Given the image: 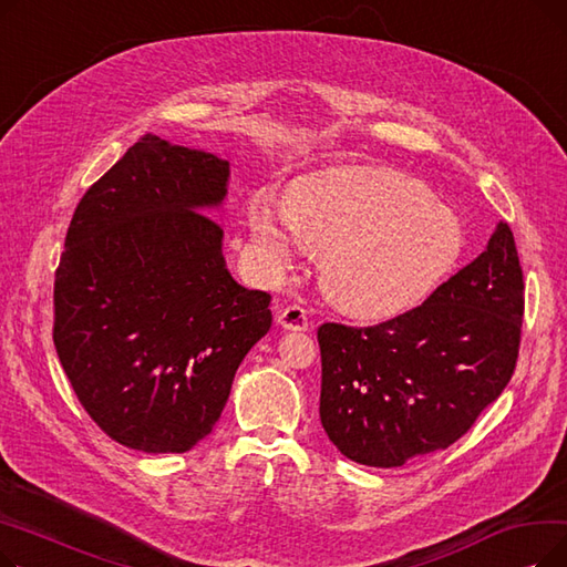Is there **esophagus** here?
I'll list each match as a JSON object with an SVG mask.
<instances>
[{
    "label": "esophagus",
    "mask_w": 567,
    "mask_h": 567,
    "mask_svg": "<svg viewBox=\"0 0 567 567\" xmlns=\"http://www.w3.org/2000/svg\"><path fill=\"white\" fill-rule=\"evenodd\" d=\"M276 319L282 326V329L289 331H308L310 319L308 312L301 306H282L276 310Z\"/></svg>",
    "instance_id": "esophagus-1"
}]
</instances>
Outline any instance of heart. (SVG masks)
<instances>
[{
  "instance_id": "obj_1",
  "label": "heart",
  "mask_w": 567,
  "mask_h": 567,
  "mask_svg": "<svg viewBox=\"0 0 567 567\" xmlns=\"http://www.w3.org/2000/svg\"><path fill=\"white\" fill-rule=\"evenodd\" d=\"M257 250L274 266L306 244L321 250L331 299L361 315H389L430 296L464 252L462 220L430 188L400 172L336 167L303 178L282 206L250 204Z\"/></svg>"
}]
</instances>
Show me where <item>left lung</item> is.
Here are the masks:
<instances>
[{
  "mask_svg": "<svg viewBox=\"0 0 567 567\" xmlns=\"http://www.w3.org/2000/svg\"><path fill=\"white\" fill-rule=\"evenodd\" d=\"M524 274L508 223L427 301L374 326L321 323L319 419L351 462L391 468L449 449L508 385Z\"/></svg>",
  "mask_w": 567,
  "mask_h": 567,
  "instance_id": "8db88e82",
  "label": "left lung"
}]
</instances>
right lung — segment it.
<instances>
[{"mask_svg": "<svg viewBox=\"0 0 567 567\" xmlns=\"http://www.w3.org/2000/svg\"><path fill=\"white\" fill-rule=\"evenodd\" d=\"M229 163L140 137L80 199L54 271L52 340L112 441L186 453L218 423L234 374L271 329V293L238 285L202 214Z\"/></svg>", "mask_w": 567, "mask_h": 567, "instance_id": "1", "label": "right lung"}]
</instances>
